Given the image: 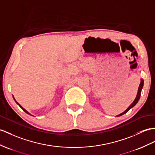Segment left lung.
<instances>
[{"label":"left lung","instance_id":"left-lung-1","mask_svg":"<svg viewBox=\"0 0 155 155\" xmlns=\"http://www.w3.org/2000/svg\"><path fill=\"white\" fill-rule=\"evenodd\" d=\"M143 84H144V81H143V79H141V83H140V84H139V88H138V91H137V95H136V97H135V100L134 101L133 103H132L130 105L129 107H128L125 111L123 112L122 113H121V114H118V115H117V116H116L117 117L121 116L124 115V114H126V112H127L128 111H129L131 108H133L134 107H135V105H136V104L138 103V101H139V99H140L141 93V90H142V89H143Z\"/></svg>","mask_w":155,"mask_h":155}]
</instances>
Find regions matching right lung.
<instances>
[{
    "mask_svg": "<svg viewBox=\"0 0 155 155\" xmlns=\"http://www.w3.org/2000/svg\"><path fill=\"white\" fill-rule=\"evenodd\" d=\"M12 96H13V95H12ZM13 98H14V99L15 102H16V103H17V104H18L19 105V106H20V108H21L22 109V110H24V111L25 112H26V113H27V114H29V115H31V114H30V113H29V112L28 111H27V110H25V109L24 108H23V107H22L21 106V105H20V104H19L18 103V102H17V101H16V99H14V96H13ZM31 116H32V115H31Z\"/></svg>",
    "mask_w": 155,
    "mask_h": 155,
    "instance_id": "add662e5",
    "label": "right lung"
}]
</instances>
